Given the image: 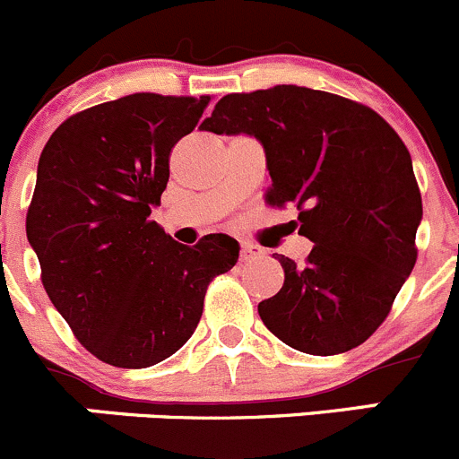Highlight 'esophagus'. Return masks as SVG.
<instances>
[{
  "label": "esophagus",
  "mask_w": 459,
  "mask_h": 459,
  "mask_svg": "<svg viewBox=\"0 0 459 459\" xmlns=\"http://www.w3.org/2000/svg\"><path fill=\"white\" fill-rule=\"evenodd\" d=\"M263 247L258 245H243L240 247V261H254V258H261L263 256Z\"/></svg>",
  "instance_id": "obj_1"
}]
</instances>
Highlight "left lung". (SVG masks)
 I'll use <instances>...</instances> for the list:
<instances>
[{
	"instance_id": "1",
	"label": "left lung",
	"mask_w": 459,
	"mask_h": 459,
	"mask_svg": "<svg viewBox=\"0 0 459 459\" xmlns=\"http://www.w3.org/2000/svg\"><path fill=\"white\" fill-rule=\"evenodd\" d=\"M265 149L270 205L299 210L306 265L276 254L283 288L258 303L272 334L307 355L364 343L417 261L421 196L397 131L366 104L306 86L230 93L201 125Z\"/></svg>"
}]
</instances>
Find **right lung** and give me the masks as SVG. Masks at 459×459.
<instances>
[{
  "mask_svg": "<svg viewBox=\"0 0 459 459\" xmlns=\"http://www.w3.org/2000/svg\"><path fill=\"white\" fill-rule=\"evenodd\" d=\"M210 95L134 93L62 122L38 165L26 236L48 299L77 342L104 364L147 368L187 343L207 285L238 261V243L210 234L194 247L149 221L169 156Z\"/></svg>",
  "mask_w": 459,
  "mask_h": 459,
  "instance_id": "1",
  "label": "right lung"
}]
</instances>
